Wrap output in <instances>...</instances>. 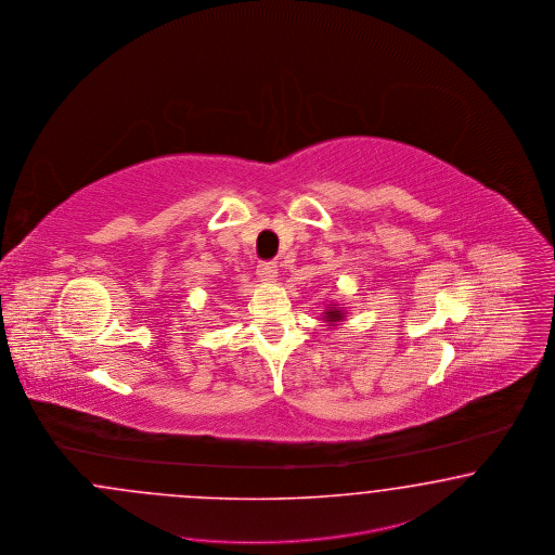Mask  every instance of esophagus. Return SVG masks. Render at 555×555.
Returning <instances> with one entry per match:
<instances>
[{
  "instance_id": "34e87169",
  "label": "esophagus",
  "mask_w": 555,
  "mask_h": 555,
  "mask_svg": "<svg viewBox=\"0 0 555 555\" xmlns=\"http://www.w3.org/2000/svg\"><path fill=\"white\" fill-rule=\"evenodd\" d=\"M257 278L261 280V282H275V278H278V266H275V261H266V263H261L259 268H257Z\"/></svg>"
}]
</instances>
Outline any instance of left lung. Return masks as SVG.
Here are the masks:
<instances>
[{
	"instance_id": "1",
	"label": "left lung",
	"mask_w": 555,
	"mask_h": 555,
	"mask_svg": "<svg viewBox=\"0 0 555 555\" xmlns=\"http://www.w3.org/2000/svg\"><path fill=\"white\" fill-rule=\"evenodd\" d=\"M324 314H326V317H324V319H326V321H328V322L343 321V312H340L339 306H337V305L328 306V308H326V312H324Z\"/></svg>"
}]
</instances>
